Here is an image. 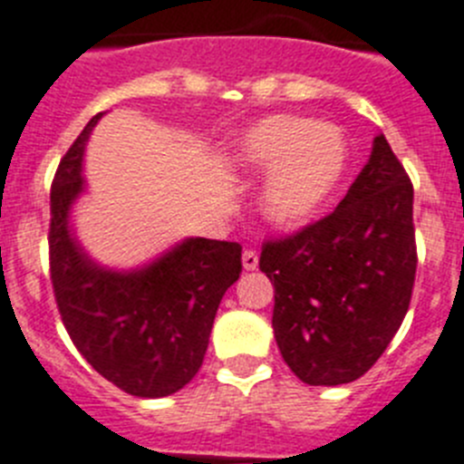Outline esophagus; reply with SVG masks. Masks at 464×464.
<instances>
[{
    "mask_svg": "<svg viewBox=\"0 0 464 464\" xmlns=\"http://www.w3.org/2000/svg\"><path fill=\"white\" fill-rule=\"evenodd\" d=\"M241 265H244L246 272H253V269H257V253L244 251V256H241Z\"/></svg>",
    "mask_w": 464,
    "mask_h": 464,
    "instance_id": "obj_1",
    "label": "esophagus"
}]
</instances>
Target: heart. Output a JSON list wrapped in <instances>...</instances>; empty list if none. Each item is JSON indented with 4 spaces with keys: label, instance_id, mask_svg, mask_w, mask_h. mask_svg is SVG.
<instances>
[{
    "label": "heart",
    "instance_id": "b5f03b06",
    "mask_svg": "<svg viewBox=\"0 0 464 464\" xmlns=\"http://www.w3.org/2000/svg\"><path fill=\"white\" fill-rule=\"evenodd\" d=\"M351 146L342 127L311 118H262L232 141L229 162L244 171H267L260 204L269 220L297 225L314 218L342 186Z\"/></svg>",
    "mask_w": 464,
    "mask_h": 464
}]
</instances>
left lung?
Returning <instances> with one entry per match:
<instances>
[{"label": "left lung", "instance_id": "left-lung-1", "mask_svg": "<svg viewBox=\"0 0 464 464\" xmlns=\"http://www.w3.org/2000/svg\"><path fill=\"white\" fill-rule=\"evenodd\" d=\"M416 262L413 186L379 134L330 216L262 246L274 337L293 374L342 385L370 372L407 315Z\"/></svg>", "mask_w": 464, "mask_h": 464}]
</instances>
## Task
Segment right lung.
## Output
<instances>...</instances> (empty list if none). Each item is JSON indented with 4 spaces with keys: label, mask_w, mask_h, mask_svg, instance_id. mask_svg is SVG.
Listing matches in <instances>:
<instances>
[{
    "label": "right lung",
    "mask_w": 464,
    "mask_h": 464,
    "mask_svg": "<svg viewBox=\"0 0 464 464\" xmlns=\"http://www.w3.org/2000/svg\"><path fill=\"white\" fill-rule=\"evenodd\" d=\"M97 113L72 143L51 188V281L73 346L134 397H167L202 367L213 318L241 274V246L192 237L130 272L102 267L69 225L85 190L83 153Z\"/></svg>",
    "instance_id": "1"
}]
</instances>
